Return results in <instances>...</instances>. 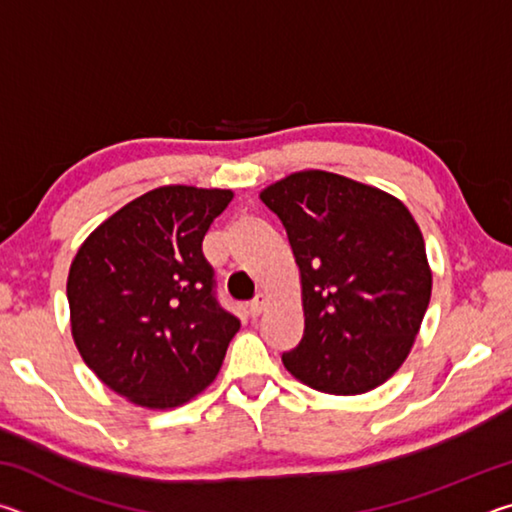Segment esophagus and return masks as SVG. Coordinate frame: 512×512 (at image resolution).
Returning a JSON list of instances; mask_svg holds the SVG:
<instances>
[{"instance_id": "1", "label": "esophagus", "mask_w": 512, "mask_h": 512, "mask_svg": "<svg viewBox=\"0 0 512 512\" xmlns=\"http://www.w3.org/2000/svg\"><path fill=\"white\" fill-rule=\"evenodd\" d=\"M264 307H266V298L264 296H257L253 302H250L248 305V311H250V316L253 318H257L259 314H262L264 311Z\"/></svg>"}]
</instances>
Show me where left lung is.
Returning a JSON list of instances; mask_svg holds the SVG:
<instances>
[{
	"mask_svg": "<svg viewBox=\"0 0 512 512\" xmlns=\"http://www.w3.org/2000/svg\"><path fill=\"white\" fill-rule=\"evenodd\" d=\"M287 230L300 271L305 334L282 363L329 395H361L409 357L433 273L400 198L323 169L289 173L259 192Z\"/></svg>",
	"mask_w": 512,
	"mask_h": 512,
	"instance_id": "8db88e82",
	"label": "left lung"
}]
</instances>
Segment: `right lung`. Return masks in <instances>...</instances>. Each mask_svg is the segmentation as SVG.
<instances>
[{
	"mask_svg": "<svg viewBox=\"0 0 512 512\" xmlns=\"http://www.w3.org/2000/svg\"><path fill=\"white\" fill-rule=\"evenodd\" d=\"M232 196L194 185L151 189L76 250L67 275L72 339L128 402L176 409L219 375L239 320L216 305L201 246Z\"/></svg>",
	"mask_w": 512,
	"mask_h": 512,
	"instance_id": "add662e5",
	"label": "right lung"
}]
</instances>
